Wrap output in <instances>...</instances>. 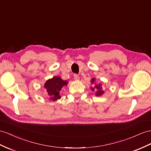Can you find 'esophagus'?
I'll use <instances>...</instances> for the list:
<instances>
[{
    "label": "esophagus",
    "instance_id": "34e87169",
    "mask_svg": "<svg viewBox=\"0 0 151 151\" xmlns=\"http://www.w3.org/2000/svg\"><path fill=\"white\" fill-rule=\"evenodd\" d=\"M73 76H74V79L75 80H79V76L78 75L75 74L74 75H73Z\"/></svg>",
    "mask_w": 151,
    "mask_h": 151
}]
</instances>
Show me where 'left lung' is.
<instances>
[{"instance_id": "1", "label": "left lung", "mask_w": 151, "mask_h": 151, "mask_svg": "<svg viewBox=\"0 0 151 151\" xmlns=\"http://www.w3.org/2000/svg\"><path fill=\"white\" fill-rule=\"evenodd\" d=\"M92 83H94V82L95 81V78H92ZM95 90H97V92H96V96H101V95H102L103 93H104V91H102L101 90V88H102V87H101V85L100 84H99V85H96V86H95ZM91 89L92 90V91H94V88H91Z\"/></svg>"}]
</instances>
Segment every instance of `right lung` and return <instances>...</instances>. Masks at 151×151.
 Returning <instances> with one entry per match:
<instances>
[{"mask_svg":"<svg viewBox=\"0 0 151 151\" xmlns=\"http://www.w3.org/2000/svg\"><path fill=\"white\" fill-rule=\"evenodd\" d=\"M68 84L67 81L62 80L60 77L55 76L52 79H49L46 82L44 87L48 92V94L53 101L60 99V96L59 92L61 88Z\"/></svg>","mask_w":151,"mask_h":151,"instance_id":"add662e5","label":"right lung"}]
</instances>
